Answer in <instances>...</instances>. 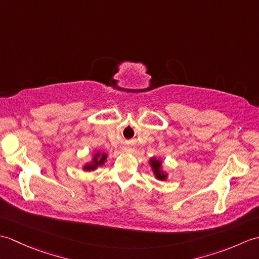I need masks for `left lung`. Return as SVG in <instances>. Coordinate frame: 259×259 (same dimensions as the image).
I'll use <instances>...</instances> for the list:
<instances>
[{
	"label": "left lung",
	"instance_id": "left-lung-1",
	"mask_svg": "<svg viewBox=\"0 0 259 259\" xmlns=\"http://www.w3.org/2000/svg\"><path fill=\"white\" fill-rule=\"evenodd\" d=\"M151 166H152L153 169H155L158 179H164V178H166V176L161 175L160 172H159V168H160V166H161L160 161H158V160H156L155 158H153V159H151Z\"/></svg>",
	"mask_w": 259,
	"mask_h": 259
}]
</instances>
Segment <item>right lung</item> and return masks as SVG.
<instances>
[{"mask_svg": "<svg viewBox=\"0 0 259 259\" xmlns=\"http://www.w3.org/2000/svg\"><path fill=\"white\" fill-rule=\"evenodd\" d=\"M106 159H107V155H102L101 158H99V153H98V155H96L95 159H93V163L92 164H87L84 168L87 170L96 169L97 166H99V164H102L104 161H106Z\"/></svg>", "mask_w": 259, "mask_h": 259, "instance_id": "obj_1", "label": "right lung"}]
</instances>
